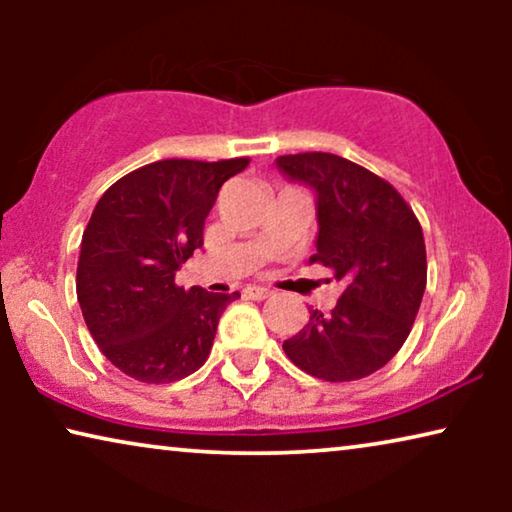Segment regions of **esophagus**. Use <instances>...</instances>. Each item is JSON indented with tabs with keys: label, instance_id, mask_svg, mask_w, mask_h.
Listing matches in <instances>:
<instances>
[{
	"label": "esophagus",
	"instance_id": "34e87169",
	"mask_svg": "<svg viewBox=\"0 0 512 512\" xmlns=\"http://www.w3.org/2000/svg\"><path fill=\"white\" fill-rule=\"evenodd\" d=\"M244 296L251 298V300H265L272 296L270 289H265V286H256V284H249L247 289H244Z\"/></svg>",
	"mask_w": 512,
	"mask_h": 512
}]
</instances>
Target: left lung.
Listing matches in <instances>:
<instances>
[{
  "mask_svg": "<svg viewBox=\"0 0 512 512\" xmlns=\"http://www.w3.org/2000/svg\"><path fill=\"white\" fill-rule=\"evenodd\" d=\"M277 167L317 191L319 237L310 263L333 270L345 291L284 352L307 375L354 382L394 359L408 340L426 289L424 233L389 181L324 151L279 156Z\"/></svg>",
  "mask_w": 512,
  "mask_h": 512,
  "instance_id": "left-lung-1",
  "label": "left lung"
}]
</instances>
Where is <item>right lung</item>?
Returning <instances> with one entry per match:
<instances>
[{
    "mask_svg": "<svg viewBox=\"0 0 512 512\" xmlns=\"http://www.w3.org/2000/svg\"><path fill=\"white\" fill-rule=\"evenodd\" d=\"M249 158H167L109 186L83 230L76 298L97 347L132 380L165 384L195 373L216 326L240 293L174 284L202 247V228L223 181Z\"/></svg>",
    "mask_w": 512,
    "mask_h": 512,
    "instance_id": "1",
    "label": "right lung"
}]
</instances>
